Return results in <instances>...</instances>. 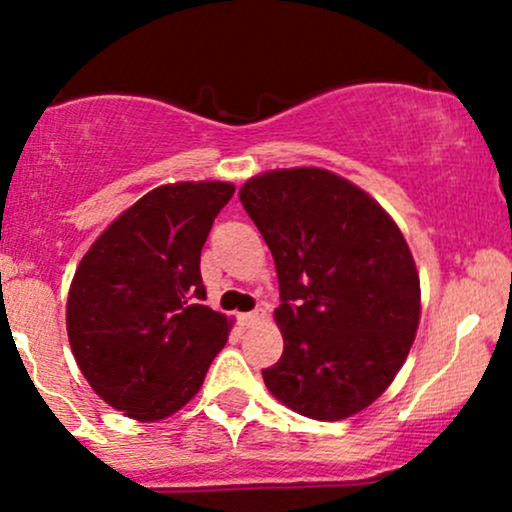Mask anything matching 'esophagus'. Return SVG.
Wrapping results in <instances>:
<instances>
[{
	"label": "esophagus",
	"mask_w": 512,
	"mask_h": 512,
	"mask_svg": "<svg viewBox=\"0 0 512 512\" xmlns=\"http://www.w3.org/2000/svg\"><path fill=\"white\" fill-rule=\"evenodd\" d=\"M264 317V310H252V313H243V315H238V322L243 327H250V325H255V322H260Z\"/></svg>",
	"instance_id": "1"
}]
</instances>
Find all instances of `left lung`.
<instances>
[{
	"mask_svg": "<svg viewBox=\"0 0 512 512\" xmlns=\"http://www.w3.org/2000/svg\"><path fill=\"white\" fill-rule=\"evenodd\" d=\"M238 197L279 276L284 354L264 385L308 419L358 414L395 380L419 327L407 240L368 192L325 168L267 170Z\"/></svg>",
	"mask_w": 512,
	"mask_h": 512,
	"instance_id": "obj_1",
	"label": "left lung"
}]
</instances>
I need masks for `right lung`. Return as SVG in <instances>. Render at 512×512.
<instances>
[{
  "label": "right lung",
  "mask_w": 512,
  "mask_h": 512,
  "mask_svg": "<svg viewBox=\"0 0 512 512\" xmlns=\"http://www.w3.org/2000/svg\"><path fill=\"white\" fill-rule=\"evenodd\" d=\"M231 182H173L122 211L81 257L67 334L88 385L129 419L161 421L197 395L231 320L209 305L199 257Z\"/></svg>",
  "instance_id": "right-lung-1"
}]
</instances>
